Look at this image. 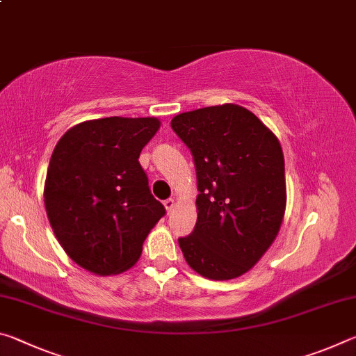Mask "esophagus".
Masks as SVG:
<instances>
[{
	"label": "esophagus",
	"mask_w": 356,
	"mask_h": 356,
	"mask_svg": "<svg viewBox=\"0 0 356 356\" xmlns=\"http://www.w3.org/2000/svg\"><path fill=\"white\" fill-rule=\"evenodd\" d=\"M163 204H165V207H166L168 212H171V210L174 209V206H176V200H174V197H170V200H166Z\"/></svg>",
	"instance_id": "esophagus-1"
}]
</instances>
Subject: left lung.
<instances>
[{"label": "left lung", "instance_id": "1", "mask_svg": "<svg viewBox=\"0 0 356 356\" xmlns=\"http://www.w3.org/2000/svg\"><path fill=\"white\" fill-rule=\"evenodd\" d=\"M195 160L197 220L179 246L204 278H238L280 232L286 210L284 155L273 131L250 110L225 104L171 120Z\"/></svg>", "mask_w": 356, "mask_h": 356}]
</instances>
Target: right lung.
Instances as JSON below:
<instances>
[{
  "label": "right lung",
  "instance_id": "add662e5",
  "mask_svg": "<svg viewBox=\"0 0 356 356\" xmlns=\"http://www.w3.org/2000/svg\"><path fill=\"white\" fill-rule=\"evenodd\" d=\"M159 129L156 118L84 120L53 150L44 188L48 221L67 256L88 272L108 276L134 267L166 213L138 161Z\"/></svg>",
  "mask_w": 356,
  "mask_h": 356
}]
</instances>
